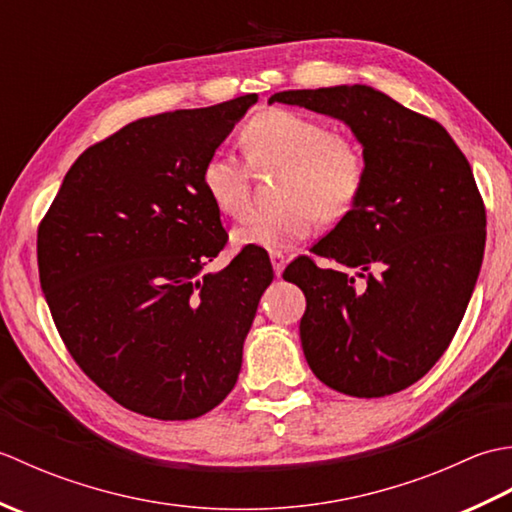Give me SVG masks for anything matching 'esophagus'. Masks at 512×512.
I'll return each instance as SVG.
<instances>
[{
	"label": "esophagus",
	"instance_id": "esophagus-1",
	"mask_svg": "<svg viewBox=\"0 0 512 512\" xmlns=\"http://www.w3.org/2000/svg\"><path fill=\"white\" fill-rule=\"evenodd\" d=\"M270 264H273L275 275L279 277L281 273H284V268H286V255L284 253H270Z\"/></svg>",
	"mask_w": 512,
	"mask_h": 512
}]
</instances>
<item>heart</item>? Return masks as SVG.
Instances as JSON below:
<instances>
[{"label": "heart", "mask_w": 512, "mask_h": 512, "mask_svg": "<svg viewBox=\"0 0 512 512\" xmlns=\"http://www.w3.org/2000/svg\"><path fill=\"white\" fill-rule=\"evenodd\" d=\"M242 143L255 165H281L288 176L281 184L284 204L253 209L233 228L237 246L288 250L312 233L317 217L341 220L361 195V149L317 118L268 110L246 123ZM202 187L217 211L237 217L248 206L250 169L231 151H213L202 167Z\"/></svg>", "instance_id": "heart-1"}]
</instances>
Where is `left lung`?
Instances as JSON below:
<instances>
[{"label": "left lung", "mask_w": 512, "mask_h": 512, "mask_svg": "<svg viewBox=\"0 0 512 512\" xmlns=\"http://www.w3.org/2000/svg\"><path fill=\"white\" fill-rule=\"evenodd\" d=\"M352 129L365 184L350 213L284 279L306 295L299 334L321 383L356 398L396 394L447 350L482 268L486 211L447 129L369 85L288 90Z\"/></svg>", "instance_id": "left-lung-1"}]
</instances>
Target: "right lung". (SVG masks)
Returning <instances> with one entry per match:
<instances>
[{"label": "right lung", "mask_w": 512, "mask_h": 512, "mask_svg": "<svg viewBox=\"0 0 512 512\" xmlns=\"http://www.w3.org/2000/svg\"><path fill=\"white\" fill-rule=\"evenodd\" d=\"M257 94L125 125L76 158L37 237L61 339L118 405L191 420L231 394L273 266L246 246L204 273L226 233L202 187L206 158Z\"/></svg>", "instance_id": "1"}]
</instances>
